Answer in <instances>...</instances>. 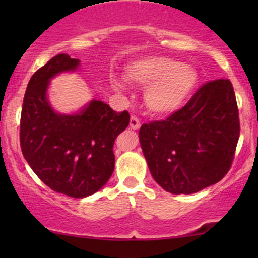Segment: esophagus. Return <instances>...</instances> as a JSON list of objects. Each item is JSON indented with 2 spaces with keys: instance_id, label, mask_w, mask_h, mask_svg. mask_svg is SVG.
I'll return each instance as SVG.
<instances>
[{
  "instance_id": "esophagus-1",
  "label": "esophagus",
  "mask_w": 258,
  "mask_h": 258,
  "mask_svg": "<svg viewBox=\"0 0 258 258\" xmlns=\"http://www.w3.org/2000/svg\"><path fill=\"white\" fill-rule=\"evenodd\" d=\"M130 127L132 130H138L141 127V120L138 119L137 116H131V120H130Z\"/></svg>"
}]
</instances>
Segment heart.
<instances>
[{"instance_id": "b5f03b06", "label": "heart", "mask_w": 258, "mask_h": 258, "mask_svg": "<svg viewBox=\"0 0 258 258\" xmlns=\"http://www.w3.org/2000/svg\"><path fill=\"white\" fill-rule=\"evenodd\" d=\"M126 79L147 86L144 100L150 111L164 115L173 112L190 97L198 82V74L191 67L165 57L142 59L126 70Z\"/></svg>"}]
</instances>
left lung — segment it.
Listing matches in <instances>:
<instances>
[{
    "label": "left lung",
    "mask_w": 258,
    "mask_h": 258,
    "mask_svg": "<svg viewBox=\"0 0 258 258\" xmlns=\"http://www.w3.org/2000/svg\"><path fill=\"white\" fill-rule=\"evenodd\" d=\"M240 135L232 82L204 84L167 119L143 123L139 141L153 178L172 194H193L228 173Z\"/></svg>",
    "instance_id": "obj_1"
}]
</instances>
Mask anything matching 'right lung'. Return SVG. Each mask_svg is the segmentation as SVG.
I'll list each match as a JSON object with an SVG mask.
<instances>
[{"label": "right lung", "mask_w": 258, "mask_h": 258, "mask_svg": "<svg viewBox=\"0 0 258 258\" xmlns=\"http://www.w3.org/2000/svg\"><path fill=\"white\" fill-rule=\"evenodd\" d=\"M79 64L60 53L40 68L26 87L20 116V148L32 171L52 190L73 198L94 194L108 182L115 139L130 123L128 111L116 112L100 100L79 114L53 111L46 96L49 80Z\"/></svg>", "instance_id": "add662e5"}]
</instances>
